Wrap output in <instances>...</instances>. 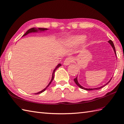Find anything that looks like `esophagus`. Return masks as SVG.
Instances as JSON below:
<instances>
[{
  "label": "esophagus",
  "instance_id": "34e87169",
  "mask_svg": "<svg viewBox=\"0 0 124 124\" xmlns=\"http://www.w3.org/2000/svg\"><path fill=\"white\" fill-rule=\"evenodd\" d=\"M73 62V58L70 57H67L65 59L63 64L65 65V66H67V65H69L70 63H71L72 62Z\"/></svg>",
  "mask_w": 124,
  "mask_h": 124
}]
</instances>
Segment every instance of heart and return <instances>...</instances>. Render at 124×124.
I'll list each match as a JSON object with an SVG mask.
<instances>
[{"label":"heart","mask_w":124,"mask_h":124,"mask_svg":"<svg viewBox=\"0 0 124 124\" xmlns=\"http://www.w3.org/2000/svg\"><path fill=\"white\" fill-rule=\"evenodd\" d=\"M85 39V37L84 36H76L73 38L72 40L75 43H79L84 40Z\"/></svg>","instance_id":"heart-1"}]
</instances>
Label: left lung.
<instances>
[{
    "instance_id": "8db88e82",
    "label": "left lung",
    "mask_w": 124,
    "mask_h": 124,
    "mask_svg": "<svg viewBox=\"0 0 124 124\" xmlns=\"http://www.w3.org/2000/svg\"><path fill=\"white\" fill-rule=\"evenodd\" d=\"M108 43H109L112 46V48H113V50H114V53H115V54H116V49H115V47H114V44H113V42L111 40H109V41H108ZM112 79V78H111ZM111 79L108 82L107 84H106L105 85H102V86H101V87H98V88H84V87H83L82 86H81V85L79 84H78V78H77V77H76V78H75L74 79V82H75V84L77 85L78 87H79L80 88H82V89H85V90H86V91H91V90H94V89H101V88H102V87H103L105 86V85H107L108 84V83L111 81Z\"/></svg>"
}]
</instances>
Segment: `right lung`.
Instances as JSON below:
<instances>
[{
    "label": "right lung",
    "instance_id": "1",
    "mask_svg": "<svg viewBox=\"0 0 124 124\" xmlns=\"http://www.w3.org/2000/svg\"><path fill=\"white\" fill-rule=\"evenodd\" d=\"M48 30V29H46V28H39V29H36V28H31V29H29V30H28V31H26V32H25V34L23 36H25V35H28V33H31V32H38V31H45V30ZM61 66V64H58V65H57V66L55 68V69H54V71H53V76H52V78H51V81L50 82V83H49V85H47V86L44 89H43L42 91H41L40 92H38V93H36V94H40V93H42V92H43L45 90H46L47 88L48 87V86L49 85H50V84H51V82H52V81L53 80V79H54V75H55V70L56 69H57L58 67H60Z\"/></svg>",
    "mask_w": 124,
    "mask_h": 124
}]
</instances>
